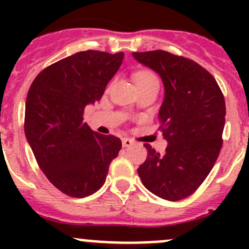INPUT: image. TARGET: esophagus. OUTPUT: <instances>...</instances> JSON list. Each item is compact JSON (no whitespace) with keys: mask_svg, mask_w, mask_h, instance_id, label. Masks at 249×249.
I'll return each instance as SVG.
<instances>
[{"mask_svg":"<svg viewBox=\"0 0 249 249\" xmlns=\"http://www.w3.org/2000/svg\"><path fill=\"white\" fill-rule=\"evenodd\" d=\"M134 144V141L130 140V139H123V147L127 148V147H131Z\"/></svg>","mask_w":249,"mask_h":249,"instance_id":"34e87169","label":"esophagus"}]
</instances>
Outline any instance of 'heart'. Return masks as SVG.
<instances>
[{
	"label": "heart",
	"mask_w": 249,
	"mask_h": 249,
	"mask_svg": "<svg viewBox=\"0 0 249 249\" xmlns=\"http://www.w3.org/2000/svg\"><path fill=\"white\" fill-rule=\"evenodd\" d=\"M135 83L136 84H141V83H152V82H158L157 77L154 73L149 71H140L137 72L134 76Z\"/></svg>",
	"instance_id": "b5f03b06"
}]
</instances>
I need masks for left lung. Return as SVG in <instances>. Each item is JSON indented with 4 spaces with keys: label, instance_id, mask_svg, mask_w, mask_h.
Wrapping results in <instances>:
<instances>
[{
    "label": "left lung",
    "instance_id": "1",
    "mask_svg": "<svg viewBox=\"0 0 249 249\" xmlns=\"http://www.w3.org/2000/svg\"><path fill=\"white\" fill-rule=\"evenodd\" d=\"M161 77L165 97L159 110L165 153L148 143L137 169L143 185L157 196L178 201L192 195L212 170L223 145L225 101L212 74L187 57L164 50L132 53Z\"/></svg>",
    "mask_w": 249,
    "mask_h": 249
}]
</instances>
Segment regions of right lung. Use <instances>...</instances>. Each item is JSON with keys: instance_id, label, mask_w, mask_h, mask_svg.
<instances>
[{"instance_id": "1", "label": "right lung", "mask_w": 249, "mask_h": 249, "mask_svg": "<svg viewBox=\"0 0 249 249\" xmlns=\"http://www.w3.org/2000/svg\"><path fill=\"white\" fill-rule=\"evenodd\" d=\"M123 59L124 53H76L44 69L27 92V142L49 182L71 197L97 192L122 149L120 139L92 131L83 114L101 99Z\"/></svg>"}]
</instances>
